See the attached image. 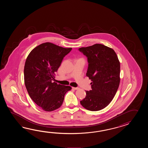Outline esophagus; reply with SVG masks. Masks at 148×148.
I'll list each match as a JSON object with an SVG mask.
<instances>
[{"mask_svg": "<svg viewBox=\"0 0 148 148\" xmlns=\"http://www.w3.org/2000/svg\"><path fill=\"white\" fill-rule=\"evenodd\" d=\"M73 88L74 90H78L79 89V87H73Z\"/></svg>", "mask_w": 148, "mask_h": 148, "instance_id": "obj_1", "label": "esophagus"}]
</instances>
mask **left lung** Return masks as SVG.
Listing matches in <instances>:
<instances>
[{
    "label": "left lung",
    "instance_id": "1",
    "mask_svg": "<svg viewBox=\"0 0 148 148\" xmlns=\"http://www.w3.org/2000/svg\"><path fill=\"white\" fill-rule=\"evenodd\" d=\"M78 50L87 57L86 76L91 79V90L80 101L86 109L101 110L113 99L120 85V63L115 51L110 47L96 44Z\"/></svg>",
    "mask_w": 148,
    "mask_h": 148
}]
</instances>
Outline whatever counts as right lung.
<instances>
[{
  "label": "right lung",
  "instance_id": "add662e5",
  "mask_svg": "<svg viewBox=\"0 0 148 148\" xmlns=\"http://www.w3.org/2000/svg\"><path fill=\"white\" fill-rule=\"evenodd\" d=\"M72 48H64L47 42L35 47L25 62V87L32 99L43 110L51 112L62 105L70 86L58 84L54 75Z\"/></svg>",
  "mask_w": 148,
  "mask_h": 148
}]
</instances>
